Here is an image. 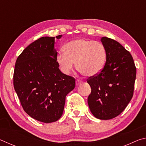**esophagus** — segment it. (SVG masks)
<instances>
[{"label":"esophagus","mask_w":146,"mask_h":146,"mask_svg":"<svg viewBox=\"0 0 146 146\" xmlns=\"http://www.w3.org/2000/svg\"><path fill=\"white\" fill-rule=\"evenodd\" d=\"M82 83V80H76V85H78Z\"/></svg>","instance_id":"obj_1"}]
</instances>
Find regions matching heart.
Instances as JSON below:
<instances>
[{"mask_svg":"<svg viewBox=\"0 0 146 146\" xmlns=\"http://www.w3.org/2000/svg\"><path fill=\"white\" fill-rule=\"evenodd\" d=\"M64 53L56 56L60 70L66 75L72 71L74 63L78 71L86 76L98 75L104 68L107 51L102 43L85 38L69 42L64 46Z\"/></svg>","mask_w":146,"mask_h":146,"instance_id":"heart-1","label":"heart"}]
</instances>
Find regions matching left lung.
<instances>
[{"label":"left lung","mask_w":146,"mask_h":146,"mask_svg":"<svg viewBox=\"0 0 146 146\" xmlns=\"http://www.w3.org/2000/svg\"><path fill=\"white\" fill-rule=\"evenodd\" d=\"M101 42L107 58L102 71L88 79L91 89L88 103L94 117L110 120L119 115L131 100L137 70L131 53L119 42L104 36Z\"/></svg>","instance_id":"obj_1"}]
</instances>
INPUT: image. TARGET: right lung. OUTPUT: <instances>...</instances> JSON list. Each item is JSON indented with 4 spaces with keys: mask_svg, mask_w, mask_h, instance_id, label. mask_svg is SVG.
Wrapping results in <instances>:
<instances>
[{
    "mask_svg": "<svg viewBox=\"0 0 146 146\" xmlns=\"http://www.w3.org/2000/svg\"><path fill=\"white\" fill-rule=\"evenodd\" d=\"M55 38L43 36L29 44L17 58L13 73L14 88L24 110L44 123L61 117L66 95L75 87V79L59 70Z\"/></svg>",
    "mask_w": 146,
    "mask_h": 146,
    "instance_id": "right-lung-1",
    "label": "right lung"
}]
</instances>
